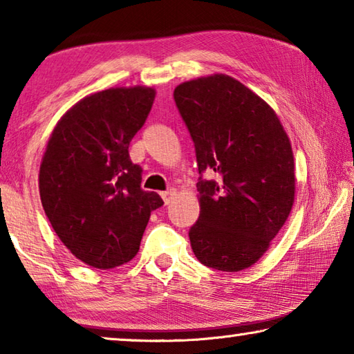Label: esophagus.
Masks as SVG:
<instances>
[{"label":"esophagus","mask_w":354,"mask_h":354,"mask_svg":"<svg viewBox=\"0 0 354 354\" xmlns=\"http://www.w3.org/2000/svg\"><path fill=\"white\" fill-rule=\"evenodd\" d=\"M160 195H162V198H164V203H165V205H170L171 200L175 198V196H176V190H175V189H169V190L162 192V194H160Z\"/></svg>","instance_id":"34e87169"}]
</instances>
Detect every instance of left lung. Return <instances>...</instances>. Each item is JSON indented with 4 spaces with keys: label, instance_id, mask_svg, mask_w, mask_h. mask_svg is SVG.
Instances as JSON below:
<instances>
[{
    "label": "left lung",
    "instance_id": "left-lung-1",
    "mask_svg": "<svg viewBox=\"0 0 354 354\" xmlns=\"http://www.w3.org/2000/svg\"><path fill=\"white\" fill-rule=\"evenodd\" d=\"M195 145L200 217L190 227L201 263L241 272L256 263L284 226L295 200L289 137L274 111L234 77L217 73L173 92Z\"/></svg>",
    "mask_w": 354,
    "mask_h": 354
}]
</instances>
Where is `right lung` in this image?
Instances as JSON below:
<instances>
[{
  "mask_svg": "<svg viewBox=\"0 0 354 354\" xmlns=\"http://www.w3.org/2000/svg\"><path fill=\"white\" fill-rule=\"evenodd\" d=\"M151 87H113L70 107L48 140L39 171L41 206L62 243L87 266L113 268L140 247L149 215L164 205L142 190L129 142L151 111Z\"/></svg>",
  "mask_w": 354,
  "mask_h": 354,
  "instance_id": "1",
  "label": "right lung"
}]
</instances>
